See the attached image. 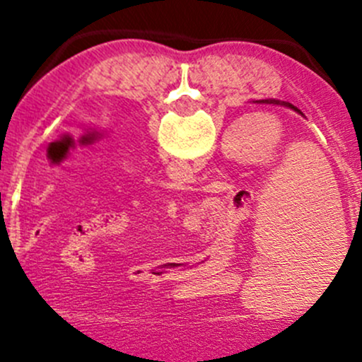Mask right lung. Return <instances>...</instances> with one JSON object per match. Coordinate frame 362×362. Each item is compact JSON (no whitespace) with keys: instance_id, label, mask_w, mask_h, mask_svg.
<instances>
[{"instance_id":"obj_1","label":"right lung","mask_w":362,"mask_h":362,"mask_svg":"<svg viewBox=\"0 0 362 362\" xmlns=\"http://www.w3.org/2000/svg\"><path fill=\"white\" fill-rule=\"evenodd\" d=\"M257 103H273V105H282V107H287V108H291V110H294V112L301 113V112L298 110V108L294 107V105L286 103V101H276V100H261V101H257ZM301 115H303V113H301Z\"/></svg>"}]
</instances>
